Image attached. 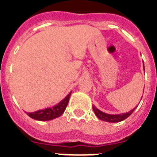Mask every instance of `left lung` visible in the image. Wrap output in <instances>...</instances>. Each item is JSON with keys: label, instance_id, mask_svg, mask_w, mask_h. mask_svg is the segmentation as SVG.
Masks as SVG:
<instances>
[{"label": "left lung", "instance_id": "obj_1", "mask_svg": "<svg viewBox=\"0 0 157 157\" xmlns=\"http://www.w3.org/2000/svg\"><path fill=\"white\" fill-rule=\"evenodd\" d=\"M143 67H144V64H143ZM143 98V97H142ZM139 104V103H138ZM137 106L135 108H133V110H131L128 112L124 113V114H118V115H110V114H106V113L102 112L101 110H98V108L96 107L95 105H92V109L94 110L95 115H97V117L101 120L105 121V122H110V123H117L120 122L122 120L127 119L132 113L134 111Z\"/></svg>", "mask_w": 157, "mask_h": 157}]
</instances>
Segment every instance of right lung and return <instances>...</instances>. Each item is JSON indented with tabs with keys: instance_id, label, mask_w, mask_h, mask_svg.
<instances>
[{
	"instance_id": "add662e5",
	"label": "right lung",
	"mask_w": 157,
	"mask_h": 157,
	"mask_svg": "<svg viewBox=\"0 0 157 157\" xmlns=\"http://www.w3.org/2000/svg\"><path fill=\"white\" fill-rule=\"evenodd\" d=\"M71 92H70L61 101H59L58 104L52 107L46 108V109L37 110L34 112H26V114L32 119L40 120V121H48V120H54L56 118L59 117L65 110V108L69 103Z\"/></svg>"
}]
</instances>
